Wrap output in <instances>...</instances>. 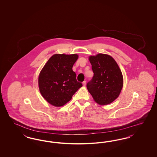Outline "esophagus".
Instances as JSON below:
<instances>
[{
	"instance_id": "esophagus-1",
	"label": "esophagus",
	"mask_w": 157,
	"mask_h": 157,
	"mask_svg": "<svg viewBox=\"0 0 157 157\" xmlns=\"http://www.w3.org/2000/svg\"><path fill=\"white\" fill-rule=\"evenodd\" d=\"M86 81H83V82H82L83 86H85V85H86Z\"/></svg>"
}]
</instances>
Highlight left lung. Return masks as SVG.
I'll list each match as a JSON object with an SVG mask.
<instances>
[{"label":"left lung","mask_w":157,"mask_h":157,"mask_svg":"<svg viewBox=\"0 0 157 157\" xmlns=\"http://www.w3.org/2000/svg\"><path fill=\"white\" fill-rule=\"evenodd\" d=\"M94 74L88 82L87 89L98 104L112 103L120 95L123 76L117 63L110 55L99 53L89 57Z\"/></svg>","instance_id":"1"}]
</instances>
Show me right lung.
Here are the masks:
<instances>
[{
    "label": "right lung",
    "mask_w": 157,
    "mask_h": 157,
    "mask_svg": "<svg viewBox=\"0 0 157 157\" xmlns=\"http://www.w3.org/2000/svg\"><path fill=\"white\" fill-rule=\"evenodd\" d=\"M78 58L77 54H55L41 70L38 78L39 88L42 97L50 104L55 106L66 104L82 87L72 70Z\"/></svg>",
    "instance_id": "1"
}]
</instances>
